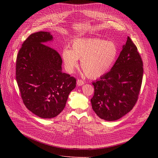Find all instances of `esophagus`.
I'll list each match as a JSON object with an SVG mask.
<instances>
[{
  "label": "esophagus",
  "instance_id": "1",
  "mask_svg": "<svg viewBox=\"0 0 158 158\" xmlns=\"http://www.w3.org/2000/svg\"><path fill=\"white\" fill-rule=\"evenodd\" d=\"M84 84H85V82L82 81V79H78L77 81V85L78 86H82V85H83Z\"/></svg>",
  "mask_w": 158,
  "mask_h": 158
}]
</instances>
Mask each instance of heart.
<instances>
[{
  "mask_svg": "<svg viewBox=\"0 0 158 158\" xmlns=\"http://www.w3.org/2000/svg\"><path fill=\"white\" fill-rule=\"evenodd\" d=\"M117 54V47L112 41L97 38L78 39L72 43V50H63L62 57L69 72H73L77 67V60H80L81 68L86 76L96 79L110 69Z\"/></svg>",
  "mask_w": 158,
  "mask_h": 158,
  "instance_id": "1",
  "label": "heart"
}]
</instances>
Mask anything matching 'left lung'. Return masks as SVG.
I'll return each instance as SVG.
<instances>
[{
	"instance_id": "left-lung-1",
	"label": "left lung",
	"mask_w": 158,
	"mask_h": 158,
	"mask_svg": "<svg viewBox=\"0 0 158 158\" xmlns=\"http://www.w3.org/2000/svg\"><path fill=\"white\" fill-rule=\"evenodd\" d=\"M143 73L142 57L128 36L111 70L93 82L94 95L91 102L97 115L114 121L132 110L138 101Z\"/></svg>"
}]
</instances>
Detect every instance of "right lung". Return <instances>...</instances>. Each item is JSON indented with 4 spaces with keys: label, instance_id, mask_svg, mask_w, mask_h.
Listing matches in <instances>:
<instances>
[{
    "label": "right lung",
    "instance_id": "obj_1",
    "mask_svg": "<svg viewBox=\"0 0 158 158\" xmlns=\"http://www.w3.org/2000/svg\"><path fill=\"white\" fill-rule=\"evenodd\" d=\"M50 32L32 33L23 41L16 57V79L27 108L38 117L52 118L64 108L76 79L61 71L62 59L44 44Z\"/></svg>",
    "mask_w": 158,
    "mask_h": 158
}]
</instances>
